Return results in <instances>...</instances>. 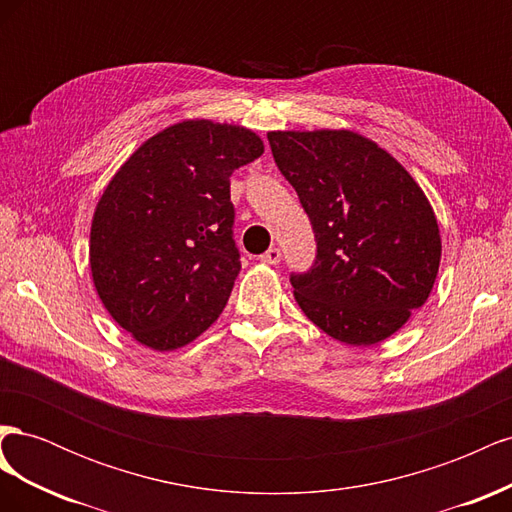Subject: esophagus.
Returning <instances> with one entry per match:
<instances>
[{"label": "esophagus", "mask_w": 512, "mask_h": 512, "mask_svg": "<svg viewBox=\"0 0 512 512\" xmlns=\"http://www.w3.org/2000/svg\"><path fill=\"white\" fill-rule=\"evenodd\" d=\"M280 260H282V252L277 250V247H271V250H267L260 256V262H265V265H277Z\"/></svg>", "instance_id": "obj_1"}]
</instances>
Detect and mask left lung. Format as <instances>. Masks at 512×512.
Segmentation results:
<instances>
[{"label":"left lung","instance_id":"obj_1","mask_svg":"<svg viewBox=\"0 0 512 512\" xmlns=\"http://www.w3.org/2000/svg\"><path fill=\"white\" fill-rule=\"evenodd\" d=\"M267 136L318 243L312 271L290 277L294 301L337 342H384L436 284L442 237L429 198L389 151L359 132Z\"/></svg>","mask_w":512,"mask_h":512}]
</instances>
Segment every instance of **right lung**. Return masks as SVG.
<instances>
[{
  "label": "right lung",
  "mask_w": 512,
  "mask_h": 512,
  "mask_svg": "<svg viewBox=\"0 0 512 512\" xmlns=\"http://www.w3.org/2000/svg\"><path fill=\"white\" fill-rule=\"evenodd\" d=\"M262 153V138L243 126L183 119L108 181L91 220V280L141 346L183 348L220 318L241 269L230 175Z\"/></svg>",
  "instance_id": "1"
}]
</instances>
